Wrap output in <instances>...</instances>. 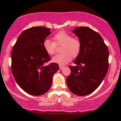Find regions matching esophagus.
Returning a JSON list of instances; mask_svg holds the SVG:
<instances>
[{"instance_id":"34e87169","label":"esophagus","mask_w":121,"mask_h":121,"mask_svg":"<svg viewBox=\"0 0 121 121\" xmlns=\"http://www.w3.org/2000/svg\"><path fill=\"white\" fill-rule=\"evenodd\" d=\"M64 68V66H61V65H60L59 66V69L60 70L63 69Z\"/></svg>"}]
</instances>
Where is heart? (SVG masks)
<instances>
[{
  "mask_svg": "<svg viewBox=\"0 0 121 121\" xmlns=\"http://www.w3.org/2000/svg\"><path fill=\"white\" fill-rule=\"evenodd\" d=\"M54 42L49 39H45L43 42V47L47 54L52 55L55 52L56 46L62 45L61 53L56 55L52 59L54 63L64 65L68 64L72 57H75L80 53L82 43L77 37H73L70 33L65 31H60L53 37Z\"/></svg>",
  "mask_w": 121,
  "mask_h": 121,
  "instance_id": "1",
  "label": "heart"
}]
</instances>
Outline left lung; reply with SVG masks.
Wrapping results in <instances>:
<instances>
[{
  "label": "left lung",
  "instance_id": "8db88e82",
  "mask_svg": "<svg viewBox=\"0 0 121 121\" xmlns=\"http://www.w3.org/2000/svg\"><path fill=\"white\" fill-rule=\"evenodd\" d=\"M78 37L82 48L74 63L70 66L66 83L72 93L86 95L98 88L108 72L109 51L98 33L87 27H76L72 30Z\"/></svg>",
  "mask_w": 121,
  "mask_h": 121
}]
</instances>
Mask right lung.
I'll list each match as a JSON object with an SVG mask.
<instances>
[{
    "label": "right lung",
    "instance_id": "right-lung-1",
    "mask_svg": "<svg viewBox=\"0 0 121 121\" xmlns=\"http://www.w3.org/2000/svg\"><path fill=\"white\" fill-rule=\"evenodd\" d=\"M51 33L50 29L34 27L27 29L18 37L12 51V71L18 85L32 95H41L51 88L52 76L59 65L44 64L50 61L43 42Z\"/></svg>",
    "mask_w": 121,
    "mask_h": 121
}]
</instances>
